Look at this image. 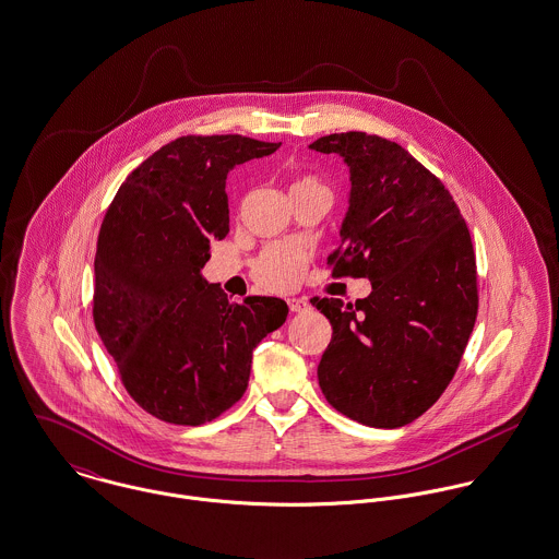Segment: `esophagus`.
<instances>
[{
    "label": "esophagus",
    "mask_w": 559,
    "mask_h": 559,
    "mask_svg": "<svg viewBox=\"0 0 559 559\" xmlns=\"http://www.w3.org/2000/svg\"><path fill=\"white\" fill-rule=\"evenodd\" d=\"M287 305H289L292 312H305V310L310 309V302L307 298H292Z\"/></svg>",
    "instance_id": "obj_1"
}]
</instances>
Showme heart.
Segmentation results:
<instances>
[{
	"label": "heart",
	"instance_id": "1",
	"mask_svg": "<svg viewBox=\"0 0 559 559\" xmlns=\"http://www.w3.org/2000/svg\"><path fill=\"white\" fill-rule=\"evenodd\" d=\"M307 188H323V185H321L314 176H310V174H300V176H296V178H294V182H292V192H296V190H307ZM296 278H298V274H296V276H287L278 289H285V287L294 285V283H296Z\"/></svg>",
	"mask_w": 559,
	"mask_h": 559
}]
</instances>
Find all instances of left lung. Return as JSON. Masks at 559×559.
<instances>
[{"mask_svg":"<svg viewBox=\"0 0 559 559\" xmlns=\"http://www.w3.org/2000/svg\"><path fill=\"white\" fill-rule=\"evenodd\" d=\"M352 171L332 278H369V298H312L332 323L317 377L328 403L367 427L420 418L452 381L478 314L476 252L450 190L399 143L334 132L309 145Z\"/></svg>","mask_w":559,"mask_h":559,"instance_id":"8db88e82","label":"left lung"}]
</instances>
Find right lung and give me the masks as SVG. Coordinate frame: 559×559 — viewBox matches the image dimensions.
<instances>
[{"label": "right lung", "mask_w": 559, "mask_h": 559, "mask_svg": "<svg viewBox=\"0 0 559 559\" xmlns=\"http://www.w3.org/2000/svg\"><path fill=\"white\" fill-rule=\"evenodd\" d=\"M242 134H187L156 150L116 192L96 245L94 325L132 401L182 427L205 425L249 385L252 349L287 302L236 305L199 274L229 234V169L278 150Z\"/></svg>", "instance_id": "1"}]
</instances>
